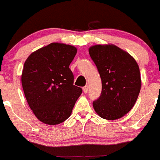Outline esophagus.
<instances>
[{
	"mask_svg": "<svg viewBox=\"0 0 160 160\" xmlns=\"http://www.w3.org/2000/svg\"><path fill=\"white\" fill-rule=\"evenodd\" d=\"M83 92H84V93H87L88 91V85L84 86V87L83 88Z\"/></svg>",
	"mask_w": 160,
	"mask_h": 160,
	"instance_id": "esophagus-1",
	"label": "esophagus"
}]
</instances>
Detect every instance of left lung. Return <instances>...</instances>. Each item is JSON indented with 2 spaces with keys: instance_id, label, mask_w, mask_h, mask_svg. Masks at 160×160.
<instances>
[{
  "instance_id": "1",
  "label": "left lung",
  "mask_w": 160,
  "mask_h": 160,
  "mask_svg": "<svg viewBox=\"0 0 160 160\" xmlns=\"http://www.w3.org/2000/svg\"><path fill=\"white\" fill-rule=\"evenodd\" d=\"M88 51L102 80V93L94 101V110L107 120L121 118L133 107L141 91L138 64L115 45H95Z\"/></svg>"
}]
</instances>
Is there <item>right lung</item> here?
Segmentation results:
<instances>
[{"instance_id":"obj_1","label":"right lung","mask_w":160,"mask_h":160,"mask_svg":"<svg viewBox=\"0 0 160 160\" xmlns=\"http://www.w3.org/2000/svg\"><path fill=\"white\" fill-rule=\"evenodd\" d=\"M77 49L52 42L35 50L24 62L23 92L35 117L46 125H58L70 117L82 89L73 85L70 63Z\"/></svg>"}]
</instances>
